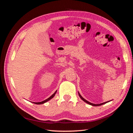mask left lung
Returning <instances> with one entry per match:
<instances>
[{
	"mask_svg": "<svg viewBox=\"0 0 133 133\" xmlns=\"http://www.w3.org/2000/svg\"><path fill=\"white\" fill-rule=\"evenodd\" d=\"M79 96H80V98H81V99L83 100V101H84V102H85V103H88V104H90V105H92V106H95V107L100 106V105H103V104H105V103H107L109 102V101H108V102H105V103H103L99 104H92V103H91L89 102L88 101H87V100H86L85 99H84V98L82 97V96H81V95H80L79 93Z\"/></svg>",
	"mask_w": 133,
	"mask_h": 133,
	"instance_id": "8db88e82",
	"label": "left lung"
}]
</instances>
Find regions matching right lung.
I'll return each instance as SVG.
<instances>
[{
    "instance_id": "obj_1",
    "label": "right lung",
    "mask_w": 133,
    "mask_h": 133,
    "mask_svg": "<svg viewBox=\"0 0 133 133\" xmlns=\"http://www.w3.org/2000/svg\"><path fill=\"white\" fill-rule=\"evenodd\" d=\"M56 92H57V91H55V92H54V93L53 95H52L51 96H50L49 98H48L47 99H46V100H44V101H43V102H38V103H35V102H34V104H44V103H46V102L49 101V100H50L51 99L53 98L54 97V95H55Z\"/></svg>"
}]
</instances>
